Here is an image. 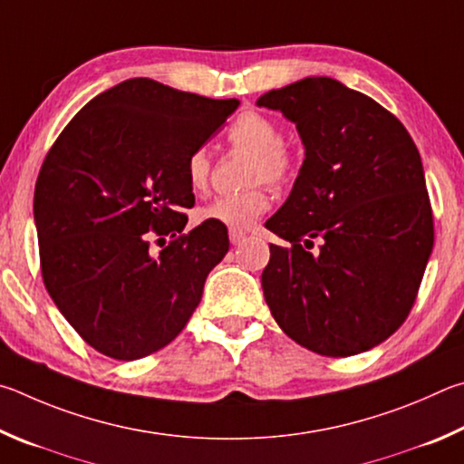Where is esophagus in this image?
Masks as SVG:
<instances>
[{"label":"esophagus","mask_w":464,"mask_h":464,"mask_svg":"<svg viewBox=\"0 0 464 464\" xmlns=\"http://www.w3.org/2000/svg\"><path fill=\"white\" fill-rule=\"evenodd\" d=\"M227 237H230V242H232V245L237 246V245H242V242L246 240V232H245V230H237V227H232L230 234H227Z\"/></svg>","instance_id":"34e87169"}]
</instances>
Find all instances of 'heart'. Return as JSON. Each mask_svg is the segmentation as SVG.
Returning a JSON list of instances; mask_svg holds the SVG:
<instances>
[{
	"label": "heart",
	"instance_id": "heart-1",
	"mask_svg": "<svg viewBox=\"0 0 464 464\" xmlns=\"http://www.w3.org/2000/svg\"><path fill=\"white\" fill-rule=\"evenodd\" d=\"M227 138L234 146L253 152L248 169V181L283 183L295 169V159L281 142V130L271 118L258 111H246L227 130ZM185 177L195 193L206 191L211 177V157L206 149H195L185 160ZM271 201L263 187L219 195L199 209V219L216 222L226 227H248L269 209Z\"/></svg>",
	"mask_w": 464,
	"mask_h": 464
}]
</instances>
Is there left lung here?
Returning <instances> with one entry per match:
<instances>
[{"instance_id":"obj_1","label":"left lung","mask_w":464,"mask_h":464,"mask_svg":"<svg viewBox=\"0 0 464 464\" xmlns=\"http://www.w3.org/2000/svg\"><path fill=\"white\" fill-rule=\"evenodd\" d=\"M294 121L305 149L289 198L266 219L263 294L285 334L324 356L387 340L408 318L434 246L424 167L393 113L330 77L256 100ZM323 240L318 254L307 247Z\"/></svg>"}]
</instances>
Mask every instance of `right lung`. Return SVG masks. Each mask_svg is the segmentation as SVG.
I'll use <instances>...</instances> for the list:
<instances>
[{
	"label": "right lung",
	"instance_id": "obj_1",
	"mask_svg": "<svg viewBox=\"0 0 464 464\" xmlns=\"http://www.w3.org/2000/svg\"><path fill=\"white\" fill-rule=\"evenodd\" d=\"M238 105L128 79L83 105L46 154L34 189L43 279L102 354L142 359L199 305L230 240L216 222L178 237L195 203L185 160ZM154 236L178 238L152 256Z\"/></svg>",
	"mask_w": 464,
	"mask_h": 464
}]
</instances>
